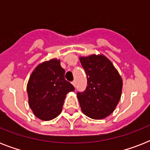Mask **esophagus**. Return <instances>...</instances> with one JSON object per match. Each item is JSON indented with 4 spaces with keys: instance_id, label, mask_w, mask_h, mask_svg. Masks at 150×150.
Here are the masks:
<instances>
[{
    "instance_id": "obj_1",
    "label": "esophagus",
    "mask_w": 150,
    "mask_h": 150,
    "mask_svg": "<svg viewBox=\"0 0 150 150\" xmlns=\"http://www.w3.org/2000/svg\"><path fill=\"white\" fill-rule=\"evenodd\" d=\"M71 84L75 87V86H76V82H75V81H73V82H71Z\"/></svg>"
}]
</instances>
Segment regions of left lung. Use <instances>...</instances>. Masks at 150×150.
Segmentation results:
<instances>
[{
    "mask_svg": "<svg viewBox=\"0 0 150 150\" xmlns=\"http://www.w3.org/2000/svg\"><path fill=\"white\" fill-rule=\"evenodd\" d=\"M80 62L87 75L84 92L77 96L82 113L95 120L112 114L121 99L122 79L111 61L103 54L80 57Z\"/></svg>",
    "mask_w": 150,
    "mask_h": 150,
    "instance_id": "1",
    "label": "left lung"
}]
</instances>
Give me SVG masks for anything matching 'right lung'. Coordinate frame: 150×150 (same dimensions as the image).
I'll return each mask as SVG.
<instances>
[{
	"mask_svg": "<svg viewBox=\"0 0 150 150\" xmlns=\"http://www.w3.org/2000/svg\"><path fill=\"white\" fill-rule=\"evenodd\" d=\"M64 73L57 58L40 64L32 72L27 84L29 105L40 120L50 121L58 116L67 93L75 90L64 79Z\"/></svg>",
	"mask_w": 150,
	"mask_h": 150,
	"instance_id": "1",
	"label": "right lung"
}]
</instances>
